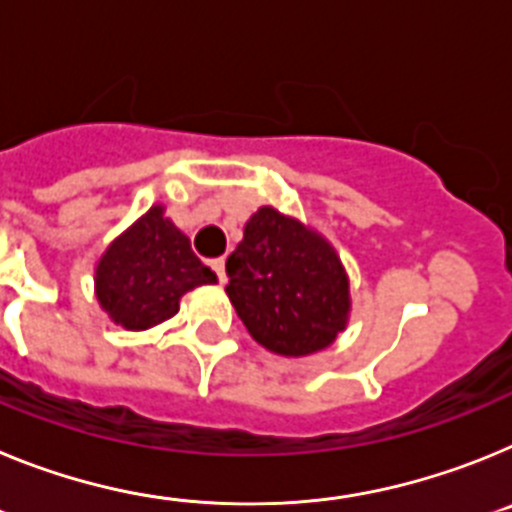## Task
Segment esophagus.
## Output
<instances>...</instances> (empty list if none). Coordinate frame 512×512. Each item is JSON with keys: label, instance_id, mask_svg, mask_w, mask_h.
Instances as JSON below:
<instances>
[{"label": "esophagus", "instance_id": "1", "mask_svg": "<svg viewBox=\"0 0 512 512\" xmlns=\"http://www.w3.org/2000/svg\"><path fill=\"white\" fill-rule=\"evenodd\" d=\"M212 269H215L217 279H220V282H225V259H215V261H212Z\"/></svg>", "mask_w": 512, "mask_h": 512}]
</instances>
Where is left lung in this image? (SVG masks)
<instances>
[{"label": "left lung", "mask_w": 512, "mask_h": 512, "mask_svg": "<svg viewBox=\"0 0 512 512\" xmlns=\"http://www.w3.org/2000/svg\"><path fill=\"white\" fill-rule=\"evenodd\" d=\"M225 274L238 318L274 354H315L346 328L351 302L336 251L274 207L248 220Z\"/></svg>", "instance_id": "8db88e82"}]
</instances>
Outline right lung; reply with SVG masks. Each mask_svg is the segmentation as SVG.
I'll use <instances>...</instances> for the list:
<instances>
[{"label":"right lung","instance_id":"1","mask_svg":"<svg viewBox=\"0 0 512 512\" xmlns=\"http://www.w3.org/2000/svg\"><path fill=\"white\" fill-rule=\"evenodd\" d=\"M97 300L117 325L146 330L179 310V297L215 282L210 266L194 256L187 235L151 207L122 233L97 264Z\"/></svg>","mask_w":512,"mask_h":512}]
</instances>
